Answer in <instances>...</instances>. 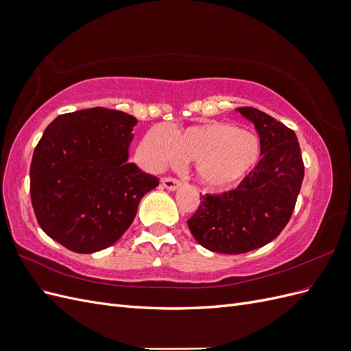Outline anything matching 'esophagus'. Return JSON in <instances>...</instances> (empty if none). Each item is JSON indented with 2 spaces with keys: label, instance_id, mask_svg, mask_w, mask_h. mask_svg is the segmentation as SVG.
<instances>
[{
  "label": "esophagus",
  "instance_id": "obj_1",
  "mask_svg": "<svg viewBox=\"0 0 351 351\" xmlns=\"http://www.w3.org/2000/svg\"><path fill=\"white\" fill-rule=\"evenodd\" d=\"M161 184L168 189V190H176L180 186V182L174 177H162L161 178Z\"/></svg>",
  "mask_w": 351,
  "mask_h": 351
}]
</instances>
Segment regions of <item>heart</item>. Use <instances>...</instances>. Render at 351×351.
<instances>
[{"instance_id": "obj_1", "label": "heart", "mask_w": 351, "mask_h": 351, "mask_svg": "<svg viewBox=\"0 0 351 351\" xmlns=\"http://www.w3.org/2000/svg\"><path fill=\"white\" fill-rule=\"evenodd\" d=\"M142 149L147 165L155 169L174 165L180 159L195 161L199 182L210 189L239 183L261 158L256 134L221 121L190 125L171 136L154 127L143 137Z\"/></svg>"}]
</instances>
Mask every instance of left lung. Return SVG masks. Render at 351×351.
I'll list each match as a JSON object with an SVG mask.
<instances>
[{
	"label": "left lung",
	"mask_w": 351,
	"mask_h": 351,
	"mask_svg": "<svg viewBox=\"0 0 351 351\" xmlns=\"http://www.w3.org/2000/svg\"><path fill=\"white\" fill-rule=\"evenodd\" d=\"M259 133L262 159L240 184L221 195L200 196L187 226L208 250L240 254L280 236L290 221L304 177L295 133L274 117L241 107Z\"/></svg>",
	"instance_id": "8db88e82"
}]
</instances>
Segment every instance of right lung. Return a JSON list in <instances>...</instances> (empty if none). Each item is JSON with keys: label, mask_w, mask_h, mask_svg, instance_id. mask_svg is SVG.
<instances>
[{"label": "right lung", "mask_w": 351, "mask_h": 351, "mask_svg": "<svg viewBox=\"0 0 351 351\" xmlns=\"http://www.w3.org/2000/svg\"><path fill=\"white\" fill-rule=\"evenodd\" d=\"M133 115L95 107L61 114L38 142L30 199L40 228L76 253L110 247L159 178L129 162Z\"/></svg>", "instance_id": "1"}]
</instances>
